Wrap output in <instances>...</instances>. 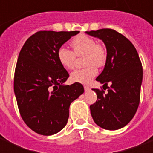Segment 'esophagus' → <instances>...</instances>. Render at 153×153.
Here are the masks:
<instances>
[{
  "mask_svg": "<svg viewBox=\"0 0 153 153\" xmlns=\"http://www.w3.org/2000/svg\"><path fill=\"white\" fill-rule=\"evenodd\" d=\"M84 90H85V92H88V91H89V90H90L89 87L84 86Z\"/></svg>",
  "mask_w": 153,
  "mask_h": 153,
  "instance_id": "esophagus-1",
  "label": "esophagus"
}]
</instances>
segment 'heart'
Here are the masks:
<instances>
[{"label":"heart","instance_id":"obj_1","mask_svg":"<svg viewBox=\"0 0 153 153\" xmlns=\"http://www.w3.org/2000/svg\"><path fill=\"white\" fill-rule=\"evenodd\" d=\"M73 51L65 47H60L57 51V58L60 65L65 69L71 70L74 67L76 56H83L84 64L88 65L83 69L73 71L70 79L73 82L88 84L97 74V67L102 66L106 62V51L105 47L97 43L94 38L85 34H79L70 41Z\"/></svg>","mask_w":153,"mask_h":153}]
</instances>
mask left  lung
I'll return each instance as SVG.
<instances>
[{
	"label": "left lung",
	"mask_w": 153,
	"mask_h": 153,
	"mask_svg": "<svg viewBox=\"0 0 153 153\" xmlns=\"http://www.w3.org/2000/svg\"><path fill=\"white\" fill-rule=\"evenodd\" d=\"M86 33L102 40L107 53L104 70L96 80L103 83V89L107 88L108 93L93 88L97 98L90 106L91 115L98 126L116 130L125 127L138 110L143 80L142 63L131 42L115 30L102 28ZM108 83L110 87H107Z\"/></svg>",
	"instance_id": "1"
}]
</instances>
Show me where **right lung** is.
Returning <instances> with one entry per match:
<instances>
[{"label":"right lung","mask_w":153,"mask_h":153,"mask_svg":"<svg viewBox=\"0 0 153 153\" xmlns=\"http://www.w3.org/2000/svg\"><path fill=\"white\" fill-rule=\"evenodd\" d=\"M79 31H39L25 42L19 55L14 91L22 119L32 130L52 135L66 125L71 102L84 92L79 83H63L69 73L57 51Z\"/></svg>","instance_id":"right-lung-1"}]
</instances>
